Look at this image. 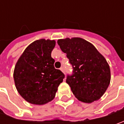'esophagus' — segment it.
<instances>
[{
  "instance_id": "34e87169",
  "label": "esophagus",
  "mask_w": 124,
  "mask_h": 124,
  "mask_svg": "<svg viewBox=\"0 0 124 124\" xmlns=\"http://www.w3.org/2000/svg\"><path fill=\"white\" fill-rule=\"evenodd\" d=\"M60 70H61L63 72H64V70H63V67H61V68H60Z\"/></svg>"
}]
</instances>
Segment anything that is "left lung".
<instances>
[{
  "instance_id": "8db88e82",
  "label": "left lung",
  "mask_w": 124,
  "mask_h": 124,
  "mask_svg": "<svg viewBox=\"0 0 124 124\" xmlns=\"http://www.w3.org/2000/svg\"><path fill=\"white\" fill-rule=\"evenodd\" d=\"M57 43L73 68L66 83L74 96L84 103L99 99L110 82V70L106 59L92 43L81 38L59 39Z\"/></svg>"
}]
</instances>
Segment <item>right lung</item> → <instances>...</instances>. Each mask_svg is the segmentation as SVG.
<instances>
[{
	"instance_id": "1",
	"label": "right lung",
	"mask_w": 124,
	"mask_h": 124,
	"mask_svg": "<svg viewBox=\"0 0 124 124\" xmlns=\"http://www.w3.org/2000/svg\"><path fill=\"white\" fill-rule=\"evenodd\" d=\"M55 44L54 40L35 41L17 61L14 83L18 93L27 102L43 105L51 101L64 79V74L55 69L54 59L51 56Z\"/></svg>"
}]
</instances>
